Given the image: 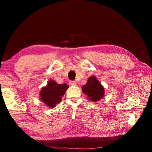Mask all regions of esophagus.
Listing matches in <instances>:
<instances>
[{"mask_svg": "<svg viewBox=\"0 0 152 152\" xmlns=\"http://www.w3.org/2000/svg\"><path fill=\"white\" fill-rule=\"evenodd\" d=\"M76 81H70V86H76Z\"/></svg>", "mask_w": 152, "mask_h": 152, "instance_id": "obj_1", "label": "esophagus"}]
</instances>
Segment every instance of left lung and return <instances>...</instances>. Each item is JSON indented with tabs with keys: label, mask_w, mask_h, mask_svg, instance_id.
<instances>
[{
	"label": "left lung",
	"mask_w": 152,
	"mask_h": 152,
	"mask_svg": "<svg viewBox=\"0 0 152 152\" xmlns=\"http://www.w3.org/2000/svg\"><path fill=\"white\" fill-rule=\"evenodd\" d=\"M82 91L92 102H97L104 96V88L95 76L89 77Z\"/></svg>",
	"instance_id": "left-lung-1"
}]
</instances>
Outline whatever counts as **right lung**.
<instances>
[{
    "label": "right lung",
    "mask_w": 152,
    "mask_h": 152,
    "mask_svg": "<svg viewBox=\"0 0 152 152\" xmlns=\"http://www.w3.org/2000/svg\"><path fill=\"white\" fill-rule=\"evenodd\" d=\"M68 88V85L66 83L59 84L53 80H50L47 85L41 89L39 99L45 106L53 109L61 102V97Z\"/></svg>",
    "instance_id": "1"
}]
</instances>
